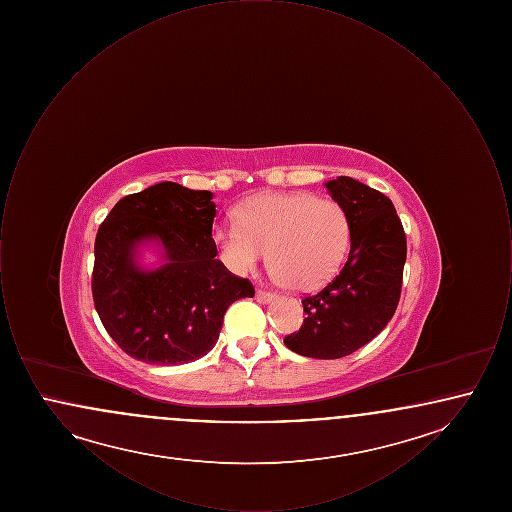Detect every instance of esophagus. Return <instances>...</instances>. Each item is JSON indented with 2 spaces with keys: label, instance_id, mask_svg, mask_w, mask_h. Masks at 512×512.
<instances>
[{
  "label": "esophagus",
  "instance_id": "1",
  "mask_svg": "<svg viewBox=\"0 0 512 512\" xmlns=\"http://www.w3.org/2000/svg\"><path fill=\"white\" fill-rule=\"evenodd\" d=\"M274 297H276L274 293L263 292V290H257V293H255V299H257L259 303H270Z\"/></svg>",
  "mask_w": 512,
  "mask_h": 512
}]
</instances>
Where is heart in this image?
<instances>
[{
	"mask_svg": "<svg viewBox=\"0 0 512 512\" xmlns=\"http://www.w3.org/2000/svg\"><path fill=\"white\" fill-rule=\"evenodd\" d=\"M234 215L236 222H217L211 234L222 265L244 276L270 255L276 276L295 292L330 282L351 245L341 203L311 192L251 195Z\"/></svg>",
	"mask_w": 512,
	"mask_h": 512,
	"instance_id": "b5f03b06",
	"label": "heart"
}]
</instances>
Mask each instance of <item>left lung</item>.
Returning a JSON list of instances; mask_svg holds the SVG:
<instances>
[{
  "label": "left lung",
  "mask_w": 512,
  "mask_h": 512,
  "mask_svg": "<svg viewBox=\"0 0 512 512\" xmlns=\"http://www.w3.org/2000/svg\"><path fill=\"white\" fill-rule=\"evenodd\" d=\"M326 190L349 217L351 249L340 274L301 301L303 326L284 338L288 349L311 359L351 355L386 328L407 259V238L390 197L349 176L326 182Z\"/></svg>",
  "instance_id": "obj_1"
}]
</instances>
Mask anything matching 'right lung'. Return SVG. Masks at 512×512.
<instances>
[{
    "instance_id": "1",
    "label": "right lung",
    "mask_w": 512,
    "mask_h": 512,
    "mask_svg": "<svg viewBox=\"0 0 512 512\" xmlns=\"http://www.w3.org/2000/svg\"><path fill=\"white\" fill-rule=\"evenodd\" d=\"M213 194L159 182L126 195L96 236L92 293L99 318L124 353L151 365H184L219 340L226 309L253 297L249 280L220 263L211 230ZM160 263L146 268L141 251Z\"/></svg>"
}]
</instances>
